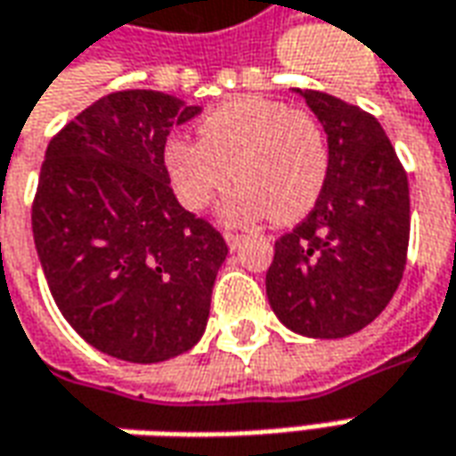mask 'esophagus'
<instances>
[{"mask_svg": "<svg viewBox=\"0 0 456 456\" xmlns=\"http://www.w3.org/2000/svg\"><path fill=\"white\" fill-rule=\"evenodd\" d=\"M225 243H228V248L233 250V248H238V243H240V240H243V235L240 233H231V231H225Z\"/></svg>", "mask_w": 456, "mask_h": 456, "instance_id": "esophagus-1", "label": "esophagus"}]
</instances>
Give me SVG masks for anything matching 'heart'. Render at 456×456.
Instances as JSON below:
<instances>
[{"label":"heart","instance_id":"heart-1","mask_svg":"<svg viewBox=\"0 0 456 456\" xmlns=\"http://www.w3.org/2000/svg\"><path fill=\"white\" fill-rule=\"evenodd\" d=\"M200 140L165 142L163 165L178 200L203 210L235 180L243 183L225 208L231 221L271 216L304 218L329 178V145L319 120L278 100L235 97L200 120Z\"/></svg>","mask_w":456,"mask_h":456}]
</instances>
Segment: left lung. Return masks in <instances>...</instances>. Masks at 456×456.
Masks as SVG:
<instances>
[{"mask_svg":"<svg viewBox=\"0 0 456 456\" xmlns=\"http://www.w3.org/2000/svg\"><path fill=\"white\" fill-rule=\"evenodd\" d=\"M329 137V178L314 210L276 240L265 273L283 326L311 338L362 331L392 301L409 248V180L374 115L296 90Z\"/></svg>","mask_w":456,"mask_h":456,"instance_id":"8db88e82","label":"left lung"}]
</instances>
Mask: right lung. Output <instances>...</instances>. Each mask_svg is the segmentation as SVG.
<instances>
[{
  "mask_svg": "<svg viewBox=\"0 0 456 456\" xmlns=\"http://www.w3.org/2000/svg\"><path fill=\"white\" fill-rule=\"evenodd\" d=\"M200 107L155 90L100 97L52 137L32 233L52 298L90 346L133 363L192 349L228 256L165 175L173 127Z\"/></svg>",
  "mask_w": 456,
  "mask_h": 456,
  "instance_id": "obj_1",
  "label": "right lung"
}]
</instances>
